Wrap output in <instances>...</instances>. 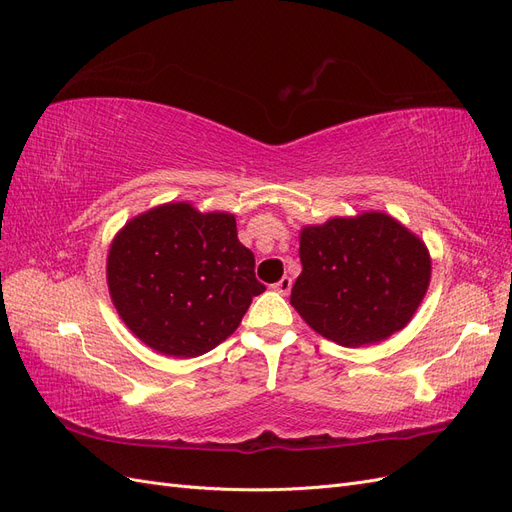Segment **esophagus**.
Instances as JSON below:
<instances>
[{"instance_id": "obj_1", "label": "esophagus", "mask_w": 512, "mask_h": 512, "mask_svg": "<svg viewBox=\"0 0 512 512\" xmlns=\"http://www.w3.org/2000/svg\"><path fill=\"white\" fill-rule=\"evenodd\" d=\"M273 288H275L277 292H280V294H288L290 288H292V280H290V277H282V280L277 282Z\"/></svg>"}]
</instances>
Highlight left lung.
Instances as JSON below:
<instances>
[{"mask_svg":"<svg viewBox=\"0 0 512 512\" xmlns=\"http://www.w3.org/2000/svg\"><path fill=\"white\" fill-rule=\"evenodd\" d=\"M290 305L322 337L359 348L401 331L431 280L427 245L382 211L331 218L299 235Z\"/></svg>","mask_w":512,"mask_h":512,"instance_id":"1","label":"left lung"}]
</instances>
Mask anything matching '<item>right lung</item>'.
Returning <instances> with one entry per match:
<instances>
[{"instance_id":"add662e5","label":"right lung","mask_w":512,"mask_h":512,"mask_svg":"<svg viewBox=\"0 0 512 512\" xmlns=\"http://www.w3.org/2000/svg\"><path fill=\"white\" fill-rule=\"evenodd\" d=\"M106 282L126 327L181 359L222 344L265 292L235 215L200 213L190 203L153 207L123 226L106 256Z\"/></svg>"}]
</instances>
